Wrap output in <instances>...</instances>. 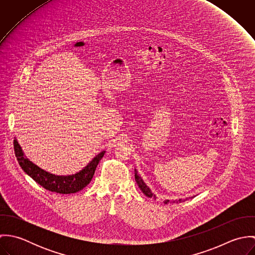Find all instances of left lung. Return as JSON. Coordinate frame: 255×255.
Returning <instances> with one entry per match:
<instances>
[{
	"mask_svg": "<svg viewBox=\"0 0 255 255\" xmlns=\"http://www.w3.org/2000/svg\"><path fill=\"white\" fill-rule=\"evenodd\" d=\"M134 173H135V175H134V178H135V182L136 183L138 184V186H139V188L141 189V191L145 194L146 196H148V197H153V198H156V196L152 193V191L149 189V187L146 185L145 183L143 182L142 181V179L137 175V171L136 170H134ZM187 199V198H186ZM186 199H179L177 202H182V201H185ZM170 201L169 200H166L165 201V203H169Z\"/></svg>",
	"mask_w": 255,
	"mask_h": 255,
	"instance_id": "obj_1",
	"label": "left lung"
}]
</instances>
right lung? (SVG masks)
Returning <instances> with one entry per match:
<instances>
[{"label":"right lung","instance_id":"add662e5","mask_svg":"<svg viewBox=\"0 0 255 255\" xmlns=\"http://www.w3.org/2000/svg\"><path fill=\"white\" fill-rule=\"evenodd\" d=\"M13 148L19 166L30 178H32L38 184H40L45 189L63 194L75 193L83 189L89 182H91L96 167L105 154V151L99 153L83 170L74 175L56 176L42 170L31 161H29L24 156L21 147L19 146L16 139L13 140Z\"/></svg>","mask_w":255,"mask_h":255}]
</instances>
